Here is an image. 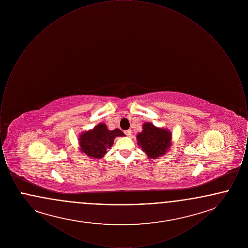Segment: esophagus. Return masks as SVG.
Here are the masks:
<instances>
[{
	"instance_id": "esophagus-1",
	"label": "esophagus",
	"mask_w": 248,
	"mask_h": 248,
	"mask_svg": "<svg viewBox=\"0 0 248 248\" xmlns=\"http://www.w3.org/2000/svg\"><path fill=\"white\" fill-rule=\"evenodd\" d=\"M124 134H125L127 137H130V136L132 135V131H131V130H125V131H124Z\"/></svg>"
}]
</instances>
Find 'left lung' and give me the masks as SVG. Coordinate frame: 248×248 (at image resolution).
Instances as JSON below:
<instances>
[{
    "instance_id": "1",
    "label": "left lung",
    "mask_w": 248,
    "mask_h": 248,
    "mask_svg": "<svg viewBox=\"0 0 248 248\" xmlns=\"http://www.w3.org/2000/svg\"><path fill=\"white\" fill-rule=\"evenodd\" d=\"M171 133L166 129L157 128L153 124L146 123L143 131L138 135V144L150 158H158L167 152L171 145Z\"/></svg>"
}]
</instances>
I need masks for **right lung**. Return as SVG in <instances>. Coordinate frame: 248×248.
<instances>
[{"mask_svg": "<svg viewBox=\"0 0 248 248\" xmlns=\"http://www.w3.org/2000/svg\"><path fill=\"white\" fill-rule=\"evenodd\" d=\"M124 134L120 129L108 130L106 124H99L94 129L84 132L80 136V147L83 154L94 159L103 157L107 154L116 137H122Z\"/></svg>", "mask_w": 248, "mask_h": 248, "instance_id": "obj_1", "label": "right lung"}]
</instances>
